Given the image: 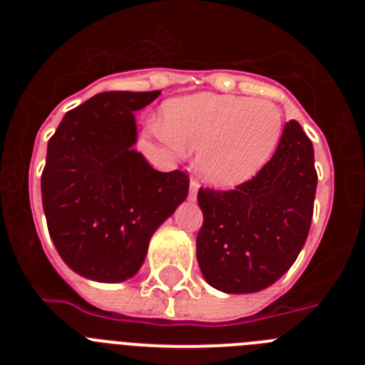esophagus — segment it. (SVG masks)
<instances>
[{"mask_svg": "<svg viewBox=\"0 0 365 365\" xmlns=\"http://www.w3.org/2000/svg\"><path fill=\"white\" fill-rule=\"evenodd\" d=\"M197 192H199V182L195 179H192L190 180V195H192V197H195V195H197Z\"/></svg>", "mask_w": 365, "mask_h": 365, "instance_id": "obj_1", "label": "esophagus"}]
</instances>
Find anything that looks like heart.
Wrapping results in <instances>:
<instances>
[{
	"label": "heart",
	"mask_w": 365,
	"mask_h": 365,
	"mask_svg": "<svg viewBox=\"0 0 365 365\" xmlns=\"http://www.w3.org/2000/svg\"><path fill=\"white\" fill-rule=\"evenodd\" d=\"M283 131V113L270 100L201 95L166 102L157 135L180 153L197 150V168L219 186L256 175L272 157Z\"/></svg>",
	"instance_id": "heart-1"
}]
</instances>
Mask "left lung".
<instances>
[{"label":"left lung","mask_w":365,"mask_h":365,"mask_svg":"<svg viewBox=\"0 0 365 365\" xmlns=\"http://www.w3.org/2000/svg\"><path fill=\"white\" fill-rule=\"evenodd\" d=\"M318 173L311 138L287 122L272 159L234 190L199 188L197 261L205 279L228 294L267 289L305 245Z\"/></svg>","instance_id":"left-lung-1"}]
</instances>
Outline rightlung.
<instances>
[{
  "instance_id": "1",
  "label": "right lung",
  "mask_w": 365,
  "mask_h": 365,
  "mask_svg": "<svg viewBox=\"0 0 365 365\" xmlns=\"http://www.w3.org/2000/svg\"><path fill=\"white\" fill-rule=\"evenodd\" d=\"M160 91H108L71 109L47 144L41 202L58 254L80 276L117 283L137 274L151 235L188 195L185 172H157L133 113Z\"/></svg>"
}]
</instances>
